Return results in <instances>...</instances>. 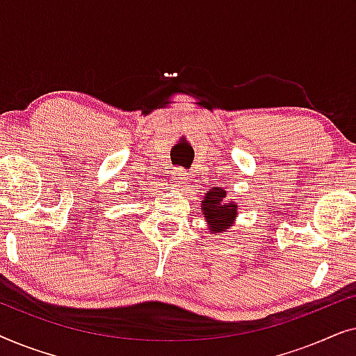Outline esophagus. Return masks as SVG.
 <instances>
[{
    "mask_svg": "<svg viewBox=\"0 0 356 356\" xmlns=\"http://www.w3.org/2000/svg\"><path fill=\"white\" fill-rule=\"evenodd\" d=\"M188 173L184 172L183 168H175L173 170V179H175V186H181L184 184V179H186Z\"/></svg>",
    "mask_w": 356,
    "mask_h": 356,
    "instance_id": "obj_1",
    "label": "esophagus"
}]
</instances>
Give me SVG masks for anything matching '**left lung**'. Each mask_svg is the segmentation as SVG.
Segmentation results:
<instances>
[{
    "label": "left lung",
    "mask_w": 356,
    "mask_h": 356,
    "mask_svg": "<svg viewBox=\"0 0 356 356\" xmlns=\"http://www.w3.org/2000/svg\"><path fill=\"white\" fill-rule=\"evenodd\" d=\"M238 204L233 199H227L225 188H211L204 193L201 199L202 217L207 222L211 235L227 232L238 217Z\"/></svg>",
    "instance_id": "8db88e82"
}]
</instances>
